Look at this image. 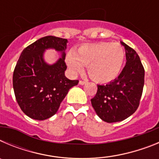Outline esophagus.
<instances>
[{
	"label": "esophagus",
	"mask_w": 159,
	"mask_h": 159,
	"mask_svg": "<svg viewBox=\"0 0 159 159\" xmlns=\"http://www.w3.org/2000/svg\"><path fill=\"white\" fill-rule=\"evenodd\" d=\"M87 83H88V81L87 80H80L79 84H80V85H84V84H86Z\"/></svg>",
	"instance_id": "esophagus-1"
}]
</instances>
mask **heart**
I'll return each instance as SVG.
<instances>
[{"instance_id":"1","label":"heart","mask_w":159,"mask_h":159,"mask_svg":"<svg viewBox=\"0 0 159 159\" xmlns=\"http://www.w3.org/2000/svg\"><path fill=\"white\" fill-rule=\"evenodd\" d=\"M125 51L118 43H97L84 45L66 57L67 67L72 73L82 72L88 67L90 77L98 83H108L117 78L125 61Z\"/></svg>"}]
</instances>
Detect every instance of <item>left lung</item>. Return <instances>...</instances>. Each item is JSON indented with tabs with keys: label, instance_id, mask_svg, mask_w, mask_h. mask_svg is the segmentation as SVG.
Instances as JSON below:
<instances>
[{
	"label": "left lung",
	"instance_id": "obj_1",
	"mask_svg": "<svg viewBox=\"0 0 159 159\" xmlns=\"http://www.w3.org/2000/svg\"><path fill=\"white\" fill-rule=\"evenodd\" d=\"M126 65L119 77L98 90L91 99L95 112L107 123L123 121L134 114L139 106L144 86L145 71L139 57L134 49L123 42Z\"/></svg>",
	"mask_w": 159,
	"mask_h": 159
}]
</instances>
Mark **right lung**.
<instances>
[{"mask_svg": "<svg viewBox=\"0 0 159 159\" xmlns=\"http://www.w3.org/2000/svg\"><path fill=\"white\" fill-rule=\"evenodd\" d=\"M67 39L48 36L25 48L18 60L12 76L14 93L22 111L36 120H44L57 113L70 88L79 80H68L64 75ZM62 53L54 65L43 60L46 49Z\"/></svg>", "mask_w": 159, "mask_h": 159, "instance_id": "add662e5", "label": "right lung"}]
</instances>
